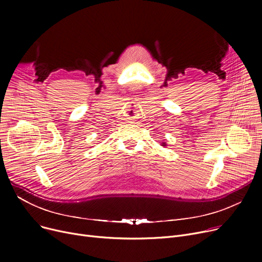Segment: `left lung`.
<instances>
[{
  "mask_svg": "<svg viewBox=\"0 0 262 262\" xmlns=\"http://www.w3.org/2000/svg\"><path fill=\"white\" fill-rule=\"evenodd\" d=\"M163 144H164V143H163Z\"/></svg>",
  "mask_w": 262,
  "mask_h": 262,
  "instance_id": "left-lung-1",
  "label": "left lung"
}]
</instances>
